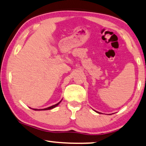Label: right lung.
<instances>
[{
  "instance_id": "add662e5",
  "label": "right lung",
  "mask_w": 146,
  "mask_h": 146,
  "mask_svg": "<svg viewBox=\"0 0 146 146\" xmlns=\"http://www.w3.org/2000/svg\"><path fill=\"white\" fill-rule=\"evenodd\" d=\"M61 102V101L59 102V103H58L57 104H56V105H52V106H51V107H49V108H45V109H43V110H36V109H33V110H52V109H53V108H56V106H57Z\"/></svg>"
}]
</instances>
